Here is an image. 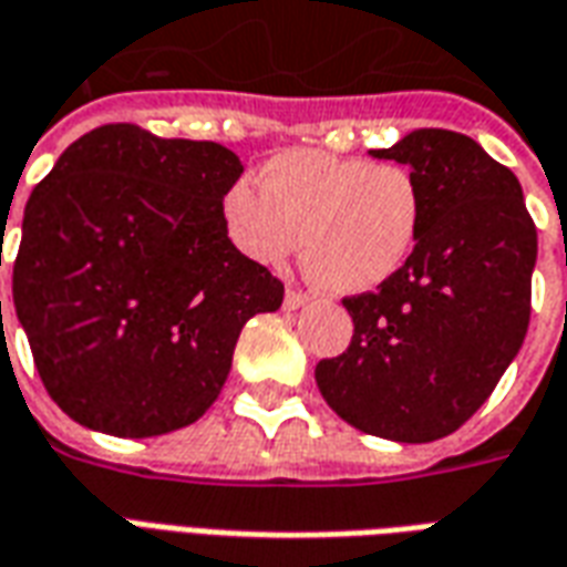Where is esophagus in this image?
Returning a JSON list of instances; mask_svg holds the SVG:
<instances>
[{
  "label": "esophagus",
  "mask_w": 567,
  "mask_h": 567,
  "mask_svg": "<svg viewBox=\"0 0 567 567\" xmlns=\"http://www.w3.org/2000/svg\"><path fill=\"white\" fill-rule=\"evenodd\" d=\"M309 300H312V297L303 295V291H288V295H285V309H300V307H307Z\"/></svg>",
  "instance_id": "esophagus-1"
}]
</instances>
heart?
I'll return each mask as SVG.
<instances>
[{
  "label": "heart",
  "mask_w": 567,
  "mask_h": 567,
  "mask_svg": "<svg viewBox=\"0 0 567 567\" xmlns=\"http://www.w3.org/2000/svg\"><path fill=\"white\" fill-rule=\"evenodd\" d=\"M258 187L234 182L224 190L230 246L260 267H282L303 239V270L331 295L380 288L419 246L425 206L401 163L295 148L260 166Z\"/></svg>",
  "instance_id": "heart-1"
}]
</instances>
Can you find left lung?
<instances>
[{"label":"left lung","mask_w":567,"mask_h":567,"mask_svg":"<svg viewBox=\"0 0 567 567\" xmlns=\"http://www.w3.org/2000/svg\"><path fill=\"white\" fill-rule=\"evenodd\" d=\"M370 157L410 166L422 190L413 258L373 295L346 297L355 321L316 382L364 434L431 443L486 404L532 316L537 230L519 178L471 136L413 130Z\"/></svg>","instance_id":"obj_1"}]
</instances>
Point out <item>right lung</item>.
Listing matches in <instances>:
<instances>
[{
  "instance_id": "right-lung-1",
  "label": "right lung",
  "mask_w": 567,
  "mask_h": 567,
  "mask_svg": "<svg viewBox=\"0 0 567 567\" xmlns=\"http://www.w3.org/2000/svg\"><path fill=\"white\" fill-rule=\"evenodd\" d=\"M239 175V157L218 142L105 124L32 190L14 309L69 419L157 437L215 404L243 324L285 295L224 234L221 197Z\"/></svg>"
}]
</instances>
